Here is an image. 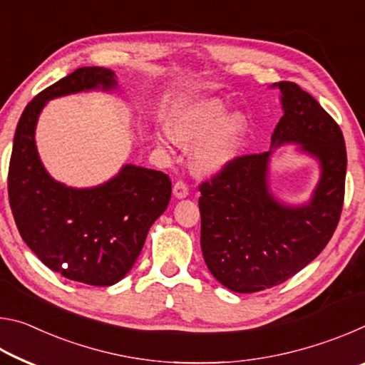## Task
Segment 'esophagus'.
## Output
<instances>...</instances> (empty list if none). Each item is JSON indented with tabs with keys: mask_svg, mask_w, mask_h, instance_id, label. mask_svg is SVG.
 <instances>
[{
	"mask_svg": "<svg viewBox=\"0 0 365 365\" xmlns=\"http://www.w3.org/2000/svg\"><path fill=\"white\" fill-rule=\"evenodd\" d=\"M172 191H174V196L177 197V200H183V197L188 196V187H187V183L182 182V180L175 182V185H174V188H172Z\"/></svg>",
	"mask_w": 365,
	"mask_h": 365,
	"instance_id": "esophagus-1",
	"label": "esophagus"
}]
</instances>
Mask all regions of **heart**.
<instances>
[{"mask_svg":"<svg viewBox=\"0 0 365 365\" xmlns=\"http://www.w3.org/2000/svg\"><path fill=\"white\" fill-rule=\"evenodd\" d=\"M232 108L219 98L182 104L169 119L172 140L185 148H195L191 165L197 175H214L238 156L245 143L248 123L245 117L233 114ZM160 146L169 140L158 137Z\"/></svg>","mask_w":365,"mask_h":365,"instance_id":"b5f03b06","label":"heart"}]
</instances>
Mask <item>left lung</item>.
<instances>
[{
	"mask_svg": "<svg viewBox=\"0 0 365 365\" xmlns=\"http://www.w3.org/2000/svg\"><path fill=\"white\" fill-rule=\"evenodd\" d=\"M283 115L270 150L235 158L200 185L201 250L214 279L235 293L280 285L330 242L341 215L346 177L343 133L331 115L293 82H279ZM285 143L316 157L321 180L306 205L280 203L268 188V163Z\"/></svg>",
	"mask_w": 365,
	"mask_h": 365,
	"instance_id": "obj_1",
	"label": "left lung"
}]
</instances>
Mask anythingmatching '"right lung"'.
Returning <instances> with one entry per match:
<instances>
[{
	"mask_svg": "<svg viewBox=\"0 0 365 365\" xmlns=\"http://www.w3.org/2000/svg\"><path fill=\"white\" fill-rule=\"evenodd\" d=\"M115 88L110 69L80 67L36 95L17 123L8 175L11 211L29 248L66 279L95 287L114 285L133 267L148 230L169 205L170 178L125 164L98 187H66L43 168L35 128L53 98Z\"/></svg>",
	"mask_w": 365,
	"mask_h": 365,
	"instance_id": "right-lung-1",
	"label": "right lung"
}]
</instances>
